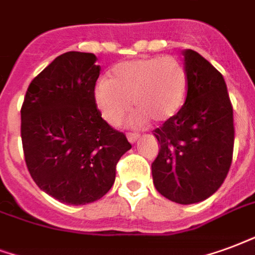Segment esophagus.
<instances>
[{"mask_svg":"<svg viewBox=\"0 0 255 255\" xmlns=\"http://www.w3.org/2000/svg\"><path fill=\"white\" fill-rule=\"evenodd\" d=\"M127 137H128V140H129V142L135 143L137 139H139V133H128Z\"/></svg>","mask_w":255,"mask_h":255,"instance_id":"obj_1","label":"esophagus"}]
</instances>
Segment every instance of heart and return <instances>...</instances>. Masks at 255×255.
Segmentation results:
<instances>
[{"label": "heart", "mask_w": 255, "mask_h": 255, "mask_svg": "<svg viewBox=\"0 0 255 255\" xmlns=\"http://www.w3.org/2000/svg\"><path fill=\"white\" fill-rule=\"evenodd\" d=\"M188 93V73L184 63L173 56H151L126 60L115 65L107 78L97 81L93 100L101 118L118 126L133 108L132 123L148 119L165 123L175 118L184 107Z\"/></svg>", "instance_id": "b5f03b06"}]
</instances>
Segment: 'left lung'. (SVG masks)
<instances>
[{
    "label": "left lung",
    "mask_w": 255,
    "mask_h": 255,
    "mask_svg": "<svg viewBox=\"0 0 255 255\" xmlns=\"http://www.w3.org/2000/svg\"><path fill=\"white\" fill-rule=\"evenodd\" d=\"M188 93L175 118L152 132L159 152L152 181L178 204L208 199L223 184L233 161L234 118L223 75L199 52L184 50Z\"/></svg>",
    "instance_id": "left-lung-1"
}]
</instances>
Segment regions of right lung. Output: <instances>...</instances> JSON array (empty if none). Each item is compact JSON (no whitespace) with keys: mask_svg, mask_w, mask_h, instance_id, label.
I'll use <instances>...</instances> for the list:
<instances>
[{"mask_svg":"<svg viewBox=\"0 0 255 255\" xmlns=\"http://www.w3.org/2000/svg\"><path fill=\"white\" fill-rule=\"evenodd\" d=\"M90 52L70 51L33 78L21 107V140L36 185L60 203L101 199L131 144L105 122L93 100L100 66Z\"/></svg>","mask_w":255,"mask_h":255,"instance_id":"obj_1","label":"right lung"}]
</instances>
